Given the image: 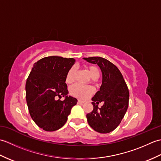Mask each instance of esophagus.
<instances>
[{
  "mask_svg": "<svg viewBox=\"0 0 161 161\" xmlns=\"http://www.w3.org/2000/svg\"><path fill=\"white\" fill-rule=\"evenodd\" d=\"M85 102H86V101L81 100H78V103H80V104H84V103H85Z\"/></svg>",
  "mask_w": 161,
  "mask_h": 161,
  "instance_id": "34e87169",
  "label": "esophagus"
}]
</instances>
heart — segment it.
<instances>
[{"label": "heart", "instance_id": "heart-1", "mask_svg": "<svg viewBox=\"0 0 161 161\" xmlns=\"http://www.w3.org/2000/svg\"><path fill=\"white\" fill-rule=\"evenodd\" d=\"M87 70L92 77H93L95 75H99L98 68L94 66H88ZM76 68L75 67H72L66 74V82L67 84L73 83L75 80V78H76ZM70 93L74 96L79 98L85 99L89 97L93 93V88L88 86H84V85L80 84H75L70 88Z\"/></svg>", "mask_w": 161, "mask_h": 161}]
</instances>
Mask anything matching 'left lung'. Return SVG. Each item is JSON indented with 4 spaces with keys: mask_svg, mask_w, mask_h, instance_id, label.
Masks as SVG:
<instances>
[{
    "mask_svg": "<svg viewBox=\"0 0 161 161\" xmlns=\"http://www.w3.org/2000/svg\"><path fill=\"white\" fill-rule=\"evenodd\" d=\"M88 62L97 64L102 74V83L92 98L93 110L86 115L88 125L101 133L111 132L121 122L129 106L127 86L118 68L100 57L83 58ZM104 102L101 108L97 104Z\"/></svg>",
    "mask_w": 161,
    "mask_h": 161,
    "instance_id": "8db88e82",
    "label": "left lung"
}]
</instances>
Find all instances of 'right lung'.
Returning <instances> with one entry per match:
<instances>
[{
  "instance_id": "right-lung-1",
  "label": "right lung",
  "mask_w": 161,
  "mask_h": 161,
  "mask_svg": "<svg viewBox=\"0 0 161 161\" xmlns=\"http://www.w3.org/2000/svg\"><path fill=\"white\" fill-rule=\"evenodd\" d=\"M75 62L73 58L44 57L33 65L26 81V101L30 116L46 131L62 127L71 108L77 104V99L68 95L65 82L68 71ZM58 97H64V100H57Z\"/></svg>"
}]
</instances>
